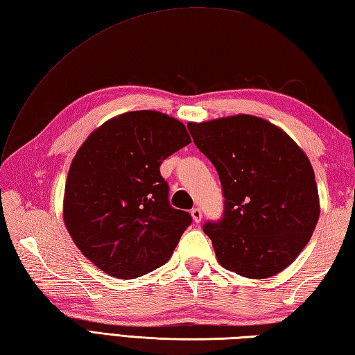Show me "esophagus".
I'll list each match as a JSON object with an SVG mask.
<instances>
[{"label":"esophagus","instance_id":"esophagus-1","mask_svg":"<svg viewBox=\"0 0 355 355\" xmlns=\"http://www.w3.org/2000/svg\"><path fill=\"white\" fill-rule=\"evenodd\" d=\"M191 215H192V220H193L195 223H201L202 214H201V210H200L198 207H193V209L191 210Z\"/></svg>","mask_w":355,"mask_h":355}]
</instances>
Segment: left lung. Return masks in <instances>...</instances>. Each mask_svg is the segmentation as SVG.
<instances>
[{"instance_id": "1", "label": "left lung", "mask_w": 355, "mask_h": 355, "mask_svg": "<svg viewBox=\"0 0 355 355\" xmlns=\"http://www.w3.org/2000/svg\"><path fill=\"white\" fill-rule=\"evenodd\" d=\"M187 128L221 180L224 218L202 229L218 262L248 279L281 273L304 250L320 215L306 154L281 128L250 114Z\"/></svg>"}]
</instances>
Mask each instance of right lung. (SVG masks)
I'll return each instance as SVG.
<instances>
[{
  "label": "right lung",
  "instance_id": "1",
  "mask_svg": "<svg viewBox=\"0 0 355 355\" xmlns=\"http://www.w3.org/2000/svg\"><path fill=\"white\" fill-rule=\"evenodd\" d=\"M189 143L180 120L143 110L107 120L78 149L67 175L64 223L103 273L135 279L169 261L192 218L171 207L160 164Z\"/></svg>",
  "mask_w": 355,
  "mask_h": 355
}]
</instances>
